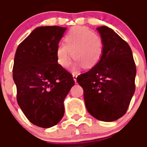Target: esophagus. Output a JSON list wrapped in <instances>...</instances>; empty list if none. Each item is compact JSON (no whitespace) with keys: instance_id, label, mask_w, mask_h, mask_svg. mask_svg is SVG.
<instances>
[{"instance_id":"1","label":"esophagus","mask_w":147,"mask_h":147,"mask_svg":"<svg viewBox=\"0 0 147 147\" xmlns=\"http://www.w3.org/2000/svg\"><path fill=\"white\" fill-rule=\"evenodd\" d=\"M72 78H73V80H74V81H75V82L76 83L77 82V78H78V75H77L76 74H73V75H72Z\"/></svg>"}]
</instances>
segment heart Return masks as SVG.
<instances>
[{
	"mask_svg": "<svg viewBox=\"0 0 147 147\" xmlns=\"http://www.w3.org/2000/svg\"><path fill=\"white\" fill-rule=\"evenodd\" d=\"M65 44H59L56 49L58 64L67 67L70 60V53L75 59L72 70L83 66L90 69L101 60L104 53L103 41L100 35L88 28L75 26L71 28L64 38Z\"/></svg>",
	"mask_w": 147,
	"mask_h": 147,
	"instance_id": "b5f03b06",
	"label": "heart"
}]
</instances>
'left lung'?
Listing matches in <instances>:
<instances>
[{
  "label": "left lung",
  "instance_id": "left-lung-1",
  "mask_svg": "<svg viewBox=\"0 0 147 147\" xmlns=\"http://www.w3.org/2000/svg\"><path fill=\"white\" fill-rule=\"evenodd\" d=\"M104 45L101 60L78 77L86 108L97 119L117 120L127 112L135 91L136 66L129 45L107 26L97 28Z\"/></svg>",
  "mask_w": 147,
  "mask_h": 147
}]
</instances>
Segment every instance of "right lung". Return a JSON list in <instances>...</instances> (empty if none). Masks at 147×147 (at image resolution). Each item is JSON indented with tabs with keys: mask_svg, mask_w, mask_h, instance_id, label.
<instances>
[{
	"mask_svg": "<svg viewBox=\"0 0 147 147\" xmlns=\"http://www.w3.org/2000/svg\"><path fill=\"white\" fill-rule=\"evenodd\" d=\"M66 28H35L18 45L13 68L17 101L28 119L50 128L65 112L64 100L75 84L72 75L58 64L56 49Z\"/></svg>",
	"mask_w": 147,
	"mask_h": 147,
	"instance_id": "1",
	"label": "right lung"
}]
</instances>
